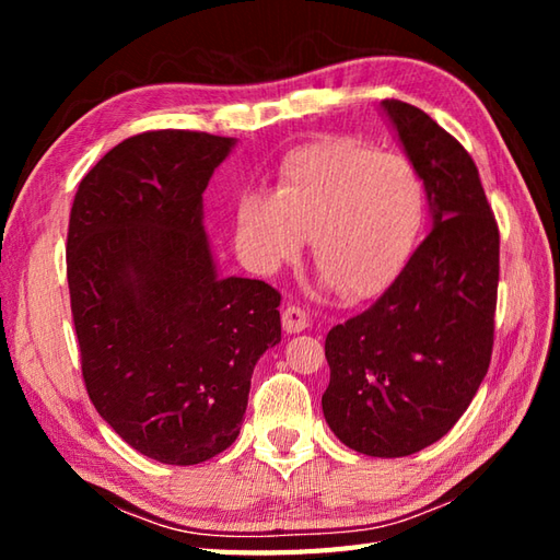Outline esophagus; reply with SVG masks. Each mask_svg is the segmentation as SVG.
I'll use <instances>...</instances> for the list:
<instances>
[{
  "label": "esophagus",
  "instance_id": "1",
  "mask_svg": "<svg viewBox=\"0 0 560 560\" xmlns=\"http://www.w3.org/2000/svg\"><path fill=\"white\" fill-rule=\"evenodd\" d=\"M281 323H283V329L295 335V331H303L311 327V317H307V313L301 305H287L281 313Z\"/></svg>",
  "mask_w": 560,
  "mask_h": 560
}]
</instances>
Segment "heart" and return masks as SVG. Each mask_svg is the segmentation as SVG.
<instances>
[{
    "label": "heart",
    "mask_w": 560,
    "mask_h": 560,
    "mask_svg": "<svg viewBox=\"0 0 560 560\" xmlns=\"http://www.w3.org/2000/svg\"><path fill=\"white\" fill-rule=\"evenodd\" d=\"M423 219L425 185L416 165L347 137L293 149L273 195L247 192L237 205V231L259 269H277L311 241L315 267L351 301L397 279Z\"/></svg>",
    "instance_id": "b5f03b06"
}]
</instances>
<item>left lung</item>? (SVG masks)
I'll list each match as a JSON object with an SVG mask.
<instances>
[{
    "instance_id": "left-lung-1",
    "label": "left lung",
    "mask_w": 560,
    "mask_h": 560,
    "mask_svg": "<svg viewBox=\"0 0 560 560\" xmlns=\"http://www.w3.org/2000/svg\"><path fill=\"white\" fill-rule=\"evenodd\" d=\"M383 108L435 225L368 311L329 329L323 411L351 450L407 457L459 421L489 371L501 233L469 151L409 103Z\"/></svg>"
}]
</instances>
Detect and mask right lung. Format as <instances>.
I'll return each instance as SVG.
<instances>
[{"instance_id": "add662e5", "label": "right lung", "mask_w": 560, "mask_h": 560, "mask_svg": "<svg viewBox=\"0 0 560 560\" xmlns=\"http://www.w3.org/2000/svg\"><path fill=\"white\" fill-rule=\"evenodd\" d=\"M231 147L192 129L129 137L83 175L69 217L83 385L127 445L177 467L233 445L255 363L281 341V293L219 279L201 225Z\"/></svg>"}]
</instances>
